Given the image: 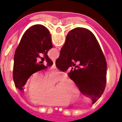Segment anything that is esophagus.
<instances>
[{
  "instance_id": "esophagus-1",
  "label": "esophagus",
  "mask_w": 122,
  "mask_h": 122,
  "mask_svg": "<svg viewBox=\"0 0 122 122\" xmlns=\"http://www.w3.org/2000/svg\"><path fill=\"white\" fill-rule=\"evenodd\" d=\"M52 68H56V66L55 61H53V65H52Z\"/></svg>"
}]
</instances>
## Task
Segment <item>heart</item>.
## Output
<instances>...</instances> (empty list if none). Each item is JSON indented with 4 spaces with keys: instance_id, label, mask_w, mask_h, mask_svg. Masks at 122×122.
Listing matches in <instances>:
<instances>
[{
    "instance_id": "heart-1",
    "label": "heart",
    "mask_w": 122,
    "mask_h": 122,
    "mask_svg": "<svg viewBox=\"0 0 122 122\" xmlns=\"http://www.w3.org/2000/svg\"><path fill=\"white\" fill-rule=\"evenodd\" d=\"M66 78V73L58 71H52L46 76L42 73H36L31 76L28 83V97L32 102L45 106L61 105L76 99L79 91L70 79L62 81L55 90L54 85Z\"/></svg>"
}]
</instances>
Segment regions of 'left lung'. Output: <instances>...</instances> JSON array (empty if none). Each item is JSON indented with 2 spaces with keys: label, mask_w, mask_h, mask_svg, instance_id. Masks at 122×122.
Returning a JSON list of instances; mask_svg holds the SVG:
<instances>
[{
  "label": "left lung",
  "mask_w": 122,
  "mask_h": 122,
  "mask_svg": "<svg viewBox=\"0 0 122 122\" xmlns=\"http://www.w3.org/2000/svg\"><path fill=\"white\" fill-rule=\"evenodd\" d=\"M52 48L49 31L42 25H35L28 28L23 35L15 51L13 67V80L18 90L23 91L28 79L33 73L52 66L53 63L47 52ZM41 54L44 58L38 61ZM47 65L44 64V60Z\"/></svg>",
  "instance_id": "8db88e82"
}]
</instances>
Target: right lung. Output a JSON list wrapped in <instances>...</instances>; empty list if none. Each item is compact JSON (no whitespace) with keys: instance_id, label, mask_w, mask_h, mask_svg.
<instances>
[{"instance_id":"1","label":"right lung","mask_w":122,"mask_h":122,"mask_svg":"<svg viewBox=\"0 0 122 122\" xmlns=\"http://www.w3.org/2000/svg\"><path fill=\"white\" fill-rule=\"evenodd\" d=\"M73 62L79 65H73ZM56 66L62 71L73 66L69 77L82 94L91 99L92 104L103 94L106 83V58L96 37L89 30L78 27L69 31Z\"/></svg>"}]
</instances>
